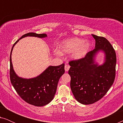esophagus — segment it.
I'll use <instances>...</instances> for the list:
<instances>
[{"instance_id": "esophagus-1", "label": "esophagus", "mask_w": 123, "mask_h": 123, "mask_svg": "<svg viewBox=\"0 0 123 123\" xmlns=\"http://www.w3.org/2000/svg\"><path fill=\"white\" fill-rule=\"evenodd\" d=\"M69 68H70L69 65H68V64H65V71L68 72L69 69Z\"/></svg>"}]
</instances>
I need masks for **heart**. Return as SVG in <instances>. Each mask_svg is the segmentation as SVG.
Instances as JSON below:
<instances>
[{
	"mask_svg": "<svg viewBox=\"0 0 123 123\" xmlns=\"http://www.w3.org/2000/svg\"><path fill=\"white\" fill-rule=\"evenodd\" d=\"M60 49L64 53H72L75 59H80L85 57L91 48V43L83 38H72L62 43Z\"/></svg>",
	"mask_w": 123,
	"mask_h": 123,
	"instance_id": "obj_1",
	"label": "heart"
}]
</instances>
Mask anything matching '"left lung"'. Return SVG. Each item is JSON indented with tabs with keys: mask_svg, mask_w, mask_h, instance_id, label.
<instances>
[{
	"mask_svg": "<svg viewBox=\"0 0 123 123\" xmlns=\"http://www.w3.org/2000/svg\"><path fill=\"white\" fill-rule=\"evenodd\" d=\"M95 39V48L84 58L69 62L70 88L75 98L80 104L89 105L97 102L107 93L115 77L117 56L115 50L106 38L92 35ZM104 52L102 65L94 63L95 55Z\"/></svg>",
	"mask_w": 123,
	"mask_h": 123,
	"instance_id": "1",
	"label": "left lung"
}]
</instances>
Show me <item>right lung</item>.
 I'll use <instances>...</instances> for the list:
<instances>
[{"instance_id": "1", "label": "right lung", "mask_w": 123, "mask_h": 123, "mask_svg": "<svg viewBox=\"0 0 123 123\" xmlns=\"http://www.w3.org/2000/svg\"><path fill=\"white\" fill-rule=\"evenodd\" d=\"M27 36L43 38L46 33L30 32L25 34L13 45L10 55V80L12 85L20 97L28 104L43 106L51 102L56 91L59 80L64 73V64L58 66H49L41 74L35 78L25 79L19 77L13 69L11 55L14 45L21 38Z\"/></svg>"}]
</instances>
